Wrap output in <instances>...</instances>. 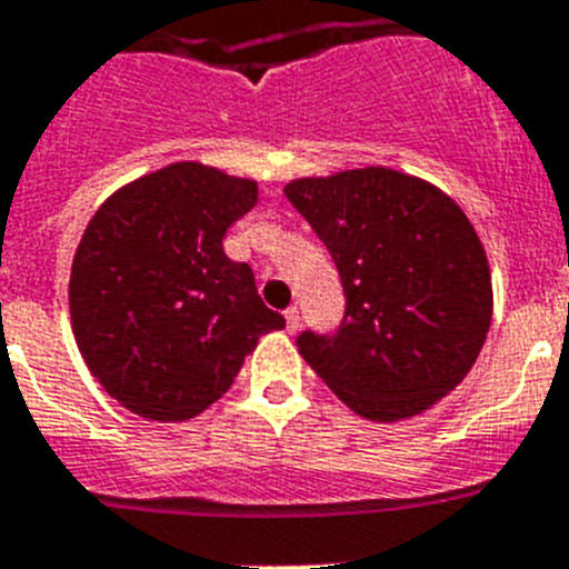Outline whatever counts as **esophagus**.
I'll list each match as a JSON object with an SVG mask.
<instances>
[{"label":"esophagus","mask_w":569,"mask_h":569,"mask_svg":"<svg viewBox=\"0 0 569 569\" xmlns=\"http://www.w3.org/2000/svg\"><path fill=\"white\" fill-rule=\"evenodd\" d=\"M284 321H288V333H296V330H299V310L296 308L284 310Z\"/></svg>","instance_id":"34e87169"}]
</instances>
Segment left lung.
<instances>
[{
  "instance_id": "8db88e82",
  "label": "left lung",
  "mask_w": 569,
  "mask_h": 569,
  "mask_svg": "<svg viewBox=\"0 0 569 569\" xmlns=\"http://www.w3.org/2000/svg\"><path fill=\"white\" fill-rule=\"evenodd\" d=\"M284 196L345 288L336 333L305 330L299 353L365 419L425 413L470 373L492 319L490 268L465 210L390 168L296 179Z\"/></svg>"
}]
</instances>
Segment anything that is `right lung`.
Listing matches in <instances>:
<instances>
[{
  "label": "right lung",
  "mask_w": 569,
  "mask_h": 569,
  "mask_svg": "<svg viewBox=\"0 0 569 569\" xmlns=\"http://www.w3.org/2000/svg\"><path fill=\"white\" fill-rule=\"evenodd\" d=\"M259 184L176 162L116 190L70 268V321L99 385L130 413L184 421L228 393L244 356L284 328L222 239Z\"/></svg>",
  "instance_id": "1"
}]
</instances>
